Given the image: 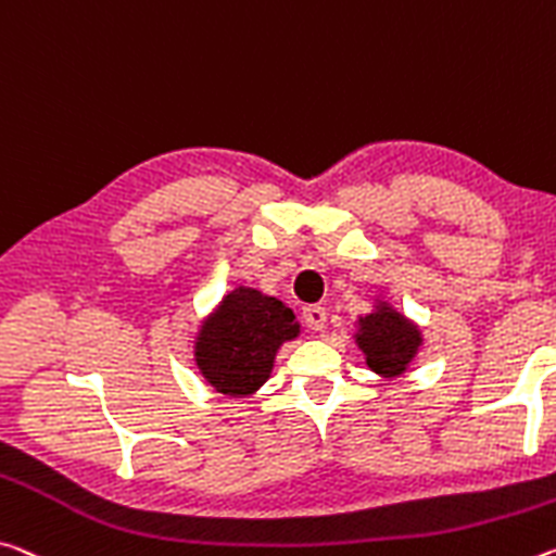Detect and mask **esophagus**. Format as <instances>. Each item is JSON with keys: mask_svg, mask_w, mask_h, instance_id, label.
Masks as SVG:
<instances>
[{"mask_svg": "<svg viewBox=\"0 0 556 556\" xmlns=\"http://www.w3.org/2000/svg\"><path fill=\"white\" fill-rule=\"evenodd\" d=\"M302 316H304V321H306V326H309L312 331H321L324 326H326V309H324V306H319V304L304 306Z\"/></svg>", "mask_w": 556, "mask_h": 556, "instance_id": "1", "label": "esophagus"}]
</instances>
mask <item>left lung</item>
Instances as JSON below:
<instances>
[{
    "mask_svg": "<svg viewBox=\"0 0 556 556\" xmlns=\"http://www.w3.org/2000/svg\"><path fill=\"white\" fill-rule=\"evenodd\" d=\"M358 346L364 349L368 366L381 376H401L420 346L418 329L391 309H381L361 319Z\"/></svg>",
    "mask_w": 556,
    "mask_h": 556,
    "instance_id": "8db88e82",
    "label": "left lung"
}]
</instances>
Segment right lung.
<instances>
[{
  "mask_svg": "<svg viewBox=\"0 0 556 556\" xmlns=\"http://www.w3.org/2000/svg\"><path fill=\"white\" fill-rule=\"evenodd\" d=\"M296 333L294 314L279 299L237 289L202 326L198 366L219 393L250 395L269 378L277 349Z\"/></svg>",
  "mask_w": 556,
  "mask_h": 556,
  "instance_id": "right-lung-1",
  "label": "right lung"
}]
</instances>
